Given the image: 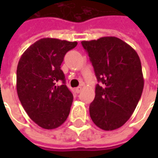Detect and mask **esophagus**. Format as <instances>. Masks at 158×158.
Wrapping results in <instances>:
<instances>
[{"mask_svg": "<svg viewBox=\"0 0 158 158\" xmlns=\"http://www.w3.org/2000/svg\"><path fill=\"white\" fill-rule=\"evenodd\" d=\"M75 90H76V92L79 94V93L81 92V90H82V87H81V86H79V87H77Z\"/></svg>", "mask_w": 158, "mask_h": 158, "instance_id": "1", "label": "esophagus"}]
</instances>
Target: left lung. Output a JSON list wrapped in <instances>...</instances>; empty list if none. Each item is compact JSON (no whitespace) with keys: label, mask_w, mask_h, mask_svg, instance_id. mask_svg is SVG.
<instances>
[{"label":"left lung","mask_w":158,"mask_h":158,"mask_svg":"<svg viewBox=\"0 0 158 158\" xmlns=\"http://www.w3.org/2000/svg\"><path fill=\"white\" fill-rule=\"evenodd\" d=\"M81 43L100 83L89 105L90 118L103 130L118 129L131 117L142 94L144 78L139 56L114 36Z\"/></svg>","instance_id":"obj_1"}]
</instances>
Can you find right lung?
Segmentation results:
<instances>
[{"label": "right lung", "mask_w": 158, "mask_h": 158, "mask_svg": "<svg viewBox=\"0 0 158 158\" xmlns=\"http://www.w3.org/2000/svg\"><path fill=\"white\" fill-rule=\"evenodd\" d=\"M77 44L43 38L20 57L17 68L19 101L29 118L43 129H56L69 117L73 96L65 85L61 64L66 53Z\"/></svg>", "instance_id": "obj_1"}]
</instances>
